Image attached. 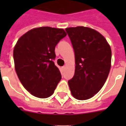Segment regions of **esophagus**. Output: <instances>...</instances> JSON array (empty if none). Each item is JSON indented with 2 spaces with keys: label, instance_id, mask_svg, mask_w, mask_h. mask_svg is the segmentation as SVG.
<instances>
[{
  "label": "esophagus",
  "instance_id": "esophagus-1",
  "mask_svg": "<svg viewBox=\"0 0 126 126\" xmlns=\"http://www.w3.org/2000/svg\"><path fill=\"white\" fill-rule=\"evenodd\" d=\"M65 69H66V67L65 66H63V67H61V70H62V72H64L65 70Z\"/></svg>",
  "mask_w": 126,
  "mask_h": 126
}]
</instances>
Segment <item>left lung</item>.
I'll return each mask as SVG.
<instances>
[{"mask_svg":"<svg viewBox=\"0 0 126 126\" xmlns=\"http://www.w3.org/2000/svg\"><path fill=\"white\" fill-rule=\"evenodd\" d=\"M75 51V75L68 81L79 100L90 99L105 83L111 66V49L102 34L89 27L65 29Z\"/></svg>","mask_w":126,"mask_h":126,"instance_id":"obj_1","label":"left lung"}]
</instances>
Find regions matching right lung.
Here are the masks:
<instances>
[{
	"label": "right lung",
	"mask_w": 126,
	"mask_h": 126,
	"mask_svg": "<svg viewBox=\"0 0 126 126\" xmlns=\"http://www.w3.org/2000/svg\"><path fill=\"white\" fill-rule=\"evenodd\" d=\"M63 29L42 27L29 31L19 38L14 49V60L21 83L32 95L47 98L61 79L55 65V47L65 37Z\"/></svg>",
	"instance_id": "right-lung-1"
}]
</instances>
